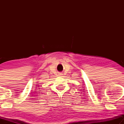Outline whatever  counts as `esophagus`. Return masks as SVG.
<instances>
[{
    "label": "esophagus",
    "instance_id": "obj_1",
    "mask_svg": "<svg viewBox=\"0 0 124 124\" xmlns=\"http://www.w3.org/2000/svg\"><path fill=\"white\" fill-rule=\"evenodd\" d=\"M62 75V73H59V75Z\"/></svg>",
    "mask_w": 124,
    "mask_h": 124
}]
</instances>
